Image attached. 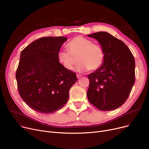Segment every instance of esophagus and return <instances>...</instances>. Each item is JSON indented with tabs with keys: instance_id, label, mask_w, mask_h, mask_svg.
Instances as JSON below:
<instances>
[{
	"instance_id": "obj_1",
	"label": "esophagus",
	"mask_w": 149,
	"mask_h": 149,
	"mask_svg": "<svg viewBox=\"0 0 149 149\" xmlns=\"http://www.w3.org/2000/svg\"><path fill=\"white\" fill-rule=\"evenodd\" d=\"M81 77V75L80 74H77V79H80V78Z\"/></svg>"
}]
</instances>
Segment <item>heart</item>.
Instances as JSON below:
<instances>
[{
  "instance_id": "1",
  "label": "heart",
  "mask_w": 149,
  "mask_h": 149,
  "mask_svg": "<svg viewBox=\"0 0 149 149\" xmlns=\"http://www.w3.org/2000/svg\"><path fill=\"white\" fill-rule=\"evenodd\" d=\"M69 52L60 51L57 58L60 65L65 69L71 70L79 63L75 70L80 72H87L90 69L95 70L102 66L104 60V52L99 44L93 43L86 38L77 36L67 44Z\"/></svg>"
}]
</instances>
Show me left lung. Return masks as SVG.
Instances as JSON below:
<instances>
[{
	"label": "left lung",
	"instance_id": "8db88e82",
	"mask_svg": "<svg viewBox=\"0 0 149 149\" xmlns=\"http://www.w3.org/2000/svg\"><path fill=\"white\" fill-rule=\"evenodd\" d=\"M88 36L96 39L104 52L102 66L88 75V100L99 110H115L125 103L135 83L134 57L123 42L107 32Z\"/></svg>",
	"mask_w": 149,
	"mask_h": 149
}]
</instances>
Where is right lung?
<instances>
[{"label":"right lung","mask_w":149,"mask_h":149,"mask_svg":"<svg viewBox=\"0 0 149 149\" xmlns=\"http://www.w3.org/2000/svg\"><path fill=\"white\" fill-rule=\"evenodd\" d=\"M65 37H46L27 46L16 71L19 94L33 110L51 113L67 102L69 91L77 81L76 74L63 67L57 58Z\"/></svg>","instance_id":"add662e5"}]
</instances>
